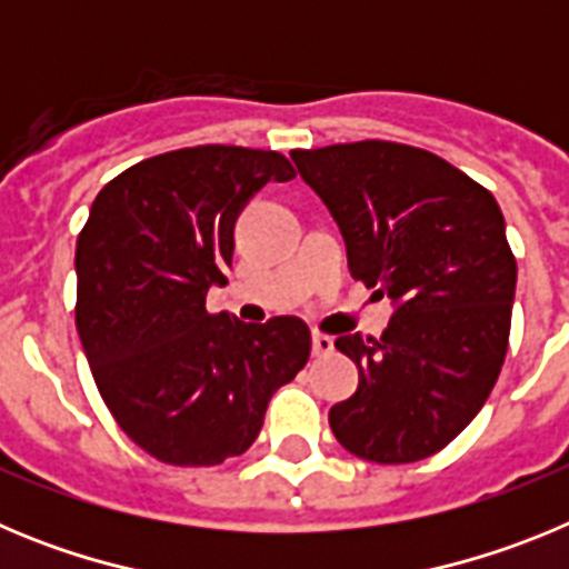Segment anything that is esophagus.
Masks as SVG:
<instances>
[{
	"instance_id": "1",
	"label": "esophagus",
	"mask_w": 569,
	"mask_h": 569,
	"mask_svg": "<svg viewBox=\"0 0 569 569\" xmlns=\"http://www.w3.org/2000/svg\"><path fill=\"white\" fill-rule=\"evenodd\" d=\"M313 353L316 356H328L333 353V339L325 333H313Z\"/></svg>"
}]
</instances>
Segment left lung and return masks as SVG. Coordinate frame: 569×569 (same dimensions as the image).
Returning a JSON list of instances; mask_svg holds the SVG:
<instances>
[{"label": "left lung", "mask_w": 569, "mask_h": 569, "mask_svg": "<svg viewBox=\"0 0 569 569\" xmlns=\"http://www.w3.org/2000/svg\"><path fill=\"white\" fill-rule=\"evenodd\" d=\"M290 156L339 224L353 279L393 305L379 339H336L359 367V387L330 407V430L376 465L439 453L476 419L505 365L516 259L499 202L459 168L407 144Z\"/></svg>", "instance_id": "obj_1"}]
</instances>
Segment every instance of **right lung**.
Instances as JSON below:
<instances>
[{
	"instance_id": "1",
	"label": "right lung",
	"mask_w": 569,
	"mask_h": 569,
	"mask_svg": "<svg viewBox=\"0 0 569 569\" xmlns=\"http://www.w3.org/2000/svg\"><path fill=\"white\" fill-rule=\"evenodd\" d=\"M296 170L273 150H170L99 190L77 241V330L116 425L176 467L241 456L270 396L310 359L296 316L244 325L208 313L224 288L233 228L268 182Z\"/></svg>"
}]
</instances>
